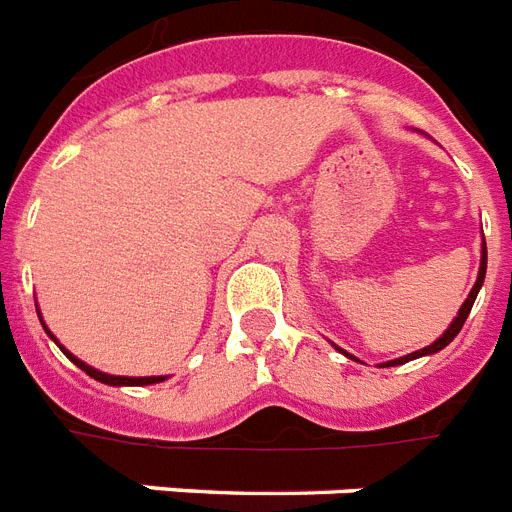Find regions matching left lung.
<instances>
[{"mask_svg": "<svg viewBox=\"0 0 512 512\" xmlns=\"http://www.w3.org/2000/svg\"><path fill=\"white\" fill-rule=\"evenodd\" d=\"M483 279H486V241H483V244H481V268H478V279H475L470 295L464 298L462 308H459V314H456V317H454V322H451V325L446 327V333L440 335L438 341H432V343H429V346H424V349L411 351V354H405V357H397V360L384 362L386 368H395V365H405V362L419 360V357H429V354H438L440 349H446L448 343L454 341L456 335H459V330H462V325H464V322H467V317H470V308H473L475 298H478V292H481ZM335 349H338V346H335ZM338 351H341V354H346V351H343V349H338ZM346 357H351V354H346Z\"/></svg>", "mask_w": 512, "mask_h": 512, "instance_id": "8db88e82", "label": "left lung"}]
</instances>
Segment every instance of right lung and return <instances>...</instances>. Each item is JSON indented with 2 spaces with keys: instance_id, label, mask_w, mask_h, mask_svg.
I'll return each mask as SVG.
<instances>
[{
  "instance_id": "right-lung-1",
  "label": "right lung",
  "mask_w": 512,
  "mask_h": 512,
  "mask_svg": "<svg viewBox=\"0 0 512 512\" xmlns=\"http://www.w3.org/2000/svg\"><path fill=\"white\" fill-rule=\"evenodd\" d=\"M37 314H39V308H37ZM39 322H42V327H45V333H48L50 338H53V341H56V335L50 333L48 325H45V319H42V314H39ZM56 343H58V341H56ZM58 349L64 351L66 357H69V360H72L74 365H77V368L85 370L88 376L96 378V381H101V384H109V386H150V384H161V381H166V378H169V376H139V378H136V376H109V373H101V370L91 368V365H88V362L80 360V357H74L72 351L64 349L61 343H58Z\"/></svg>"
}]
</instances>
